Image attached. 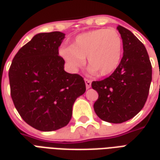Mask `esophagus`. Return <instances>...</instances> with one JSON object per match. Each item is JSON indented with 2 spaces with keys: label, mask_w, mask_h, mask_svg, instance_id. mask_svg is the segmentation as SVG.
I'll use <instances>...</instances> for the list:
<instances>
[{
  "label": "esophagus",
  "mask_w": 160,
  "mask_h": 160,
  "mask_svg": "<svg viewBox=\"0 0 160 160\" xmlns=\"http://www.w3.org/2000/svg\"><path fill=\"white\" fill-rule=\"evenodd\" d=\"M84 81H85V84H86V88H90V87H91V81L87 78H85Z\"/></svg>",
  "instance_id": "esophagus-1"
}]
</instances>
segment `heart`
Masks as SVG:
<instances>
[{
    "label": "heart",
    "mask_w": 160,
    "mask_h": 160,
    "mask_svg": "<svg viewBox=\"0 0 160 160\" xmlns=\"http://www.w3.org/2000/svg\"><path fill=\"white\" fill-rule=\"evenodd\" d=\"M60 54L73 70L78 69L87 58L89 72L107 76L119 66L123 55V39L113 29H97L77 36L71 48Z\"/></svg>",
    "instance_id": "b5f03b06"
}]
</instances>
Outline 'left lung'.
Masks as SVG:
<instances>
[{"instance_id": "obj_1", "label": "left lung", "mask_w": 160, "mask_h": 160, "mask_svg": "<svg viewBox=\"0 0 160 160\" xmlns=\"http://www.w3.org/2000/svg\"><path fill=\"white\" fill-rule=\"evenodd\" d=\"M123 39V58L117 70L107 78L94 81L92 88L99 94L94 104L103 121L121 123L142 110L152 82V65L145 46L126 28L118 25Z\"/></svg>"}]
</instances>
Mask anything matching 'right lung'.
I'll list each match as a JSON object with an SVG mask.
<instances>
[{"label": "right lung", "instance_id": "add662e5", "mask_svg": "<svg viewBox=\"0 0 160 160\" xmlns=\"http://www.w3.org/2000/svg\"><path fill=\"white\" fill-rule=\"evenodd\" d=\"M59 31L39 33L21 48L9 68L11 97L21 118L35 129L53 131L68 124L77 98L86 86L78 74L64 70Z\"/></svg>", "mask_w": 160, "mask_h": 160}]
</instances>
